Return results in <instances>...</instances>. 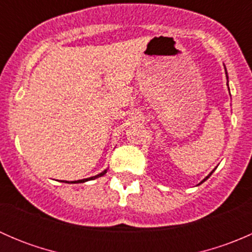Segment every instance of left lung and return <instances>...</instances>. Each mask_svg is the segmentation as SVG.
I'll return each mask as SVG.
<instances>
[{
  "label": "left lung",
  "instance_id": "8db88e82",
  "mask_svg": "<svg viewBox=\"0 0 252 252\" xmlns=\"http://www.w3.org/2000/svg\"><path fill=\"white\" fill-rule=\"evenodd\" d=\"M225 75H227V70H225ZM227 79H228V75H227ZM213 171H215V169H213ZM213 171H212V172H211V173H210V174H208V175H207V177H206V178H205V179H204V180H202V182H201V183H204V182H205V180H207V179H208V178H210V177H211V174H212V173H213ZM201 183H200V184H201Z\"/></svg>",
  "mask_w": 252,
  "mask_h": 252
}]
</instances>
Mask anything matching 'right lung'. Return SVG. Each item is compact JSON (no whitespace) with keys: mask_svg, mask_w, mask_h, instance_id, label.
<instances>
[{"mask_svg":"<svg viewBox=\"0 0 252 252\" xmlns=\"http://www.w3.org/2000/svg\"><path fill=\"white\" fill-rule=\"evenodd\" d=\"M107 173V169H105V171L102 172V173L95 175V177H91V178H86V179H81V180H75V182H64V183H84V182H88V180H93V179H96V178L98 177H102V175H105Z\"/></svg>","mask_w":252,"mask_h":252,"instance_id":"add662e5","label":"right lung"}]
</instances>
